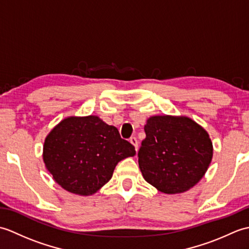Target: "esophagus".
<instances>
[{
    "label": "esophagus",
    "mask_w": 249,
    "mask_h": 249,
    "mask_svg": "<svg viewBox=\"0 0 249 249\" xmlns=\"http://www.w3.org/2000/svg\"><path fill=\"white\" fill-rule=\"evenodd\" d=\"M129 142L131 144H133L134 146H135V150H136V152L138 151V140H137L135 137H131V138L129 139Z\"/></svg>",
    "instance_id": "34e87169"
}]
</instances>
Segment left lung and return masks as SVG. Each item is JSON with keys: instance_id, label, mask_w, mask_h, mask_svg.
Returning a JSON list of instances; mask_svg holds the SVG:
<instances>
[{"instance_id": "left-lung-1", "label": "left lung", "mask_w": 249, "mask_h": 249, "mask_svg": "<svg viewBox=\"0 0 249 249\" xmlns=\"http://www.w3.org/2000/svg\"><path fill=\"white\" fill-rule=\"evenodd\" d=\"M138 153L142 177L163 194L194 187L208 171L213 143L202 126L184 115H153Z\"/></svg>"}]
</instances>
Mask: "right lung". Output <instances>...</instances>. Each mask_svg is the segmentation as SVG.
Here are the masks:
<instances>
[{
    "label": "right lung",
    "mask_w": 249,
    "mask_h": 249,
    "mask_svg": "<svg viewBox=\"0 0 249 249\" xmlns=\"http://www.w3.org/2000/svg\"><path fill=\"white\" fill-rule=\"evenodd\" d=\"M136 155L133 144L97 115L68 116L47 135L43 160L54 181L67 192L91 196L112 178L122 160Z\"/></svg>",
    "instance_id": "1"
}]
</instances>
